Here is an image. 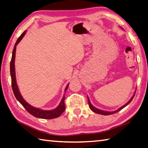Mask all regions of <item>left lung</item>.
<instances>
[{"label":"left lung","mask_w":148,"mask_h":148,"mask_svg":"<svg viewBox=\"0 0 148 148\" xmlns=\"http://www.w3.org/2000/svg\"><path fill=\"white\" fill-rule=\"evenodd\" d=\"M135 92H136V91H135ZM135 94H134V95L133 96V97L130 99V100L127 103H125V104L124 105V106H123L122 107H121L120 108H119V109H118V110H116V111H111V112H109V111H102V110H100V109H97V108H96V107H94V106H92V105L91 104L90 101V100H89V98H88V97L87 96V99H88V106H89L90 109L91 110H92V111L93 112H96V113L100 114H103V115H109V114H112L116 113V112H119V111H121V110H122L123 108H124L125 107L127 106V105H128L129 103H130L131 101H132V100H133V98H134V96H135Z\"/></svg>","instance_id":"8db88e82"}]
</instances>
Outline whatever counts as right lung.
I'll list each match as a JSON object with an SVG mask.
<instances>
[{"label":"right lung","instance_id":"obj_1","mask_svg":"<svg viewBox=\"0 0 148 148\" xmlns=\"http://www.w3.org/2000/svg\"><path fill=\"white\" fill-rule=\"evenodd\" d=\"M26 32L25 31L21 35V36L18 37L17 41H16L14 48H13V52H12V60H11L10 62V74L11 77H12V89L15 98L17 100L20 102L21 104L25 107V109L27 111L29 114L33 115L34 116L39 118V119H53L58 118L60 116V115L65 111V96L64 95L63 97L61 100V103L60 105L56 107V109L53 110H50V111H44V110H41L40 109L36 108V107H32L30 105L28 104L26 102L25 99L23 98V96H21V93L18 90V88L17 87V82H16V78H15V51H16V46L17 44L20 42L21 39H23V37L25 36L26 34ZM69 87V84L65 88V92L67 90Z\"/></svg>","mask_w":148,"mask_h":148}]
</instances>
